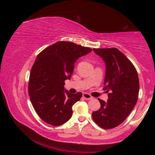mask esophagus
<instances>
[{"label": "esophagus", "mask_w": 155, "mask_h": 155, "mask_svg": "<svg viewBox=\"0 0 155 155\" xmlns=\"http://www.w3.org/2000/svg\"><path fill=\"white\" fill-rule=\"evenodd\" d=\"M83 97L86 100H91L93 98V97L91 96L90 94H87V93H84L83 94Z\"/></svg>", "instance_id": "obj_1"}]
</instances>
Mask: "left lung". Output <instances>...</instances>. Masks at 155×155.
<instances>
[{
    "mask_svg": "<svg viewBox=\"0 0 155 155\" xmlns=\"http://www.w3.org/2000/svg\"><path fill=\"white\" fill-rule=\"evenodd\" d=\"M106 64L105 103L98 98L101 108L92 113L94 122L104 129H111L124 121L137 103L140 82L137 72L129 59L115 48H94Z\"/></svg>",
    "mask_w": 155,
    "mask_h": 155,
    "instance_id": "1",
    "label": "left lung"
}]
</instances>
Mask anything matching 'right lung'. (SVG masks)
Masks as SVG:
<instances>
[{"label": "right lung", "instance_id": "1", "mask_svg": "<svg viewBox=\"0 0 155 155\" xmlns=\"http://www.w3.org/2000/svg\"><path fill=\"white\" fill-rule=\"evenodd\" d=\"M91 51L70 41H59L37 56L30 72L28 91L37 114L47 124L59 126L72 117V107L82 93L64 90V81L72 76L78 58Z\"/></svg>", "mask_w": 155, "mask_h": 155}]
</instances>
